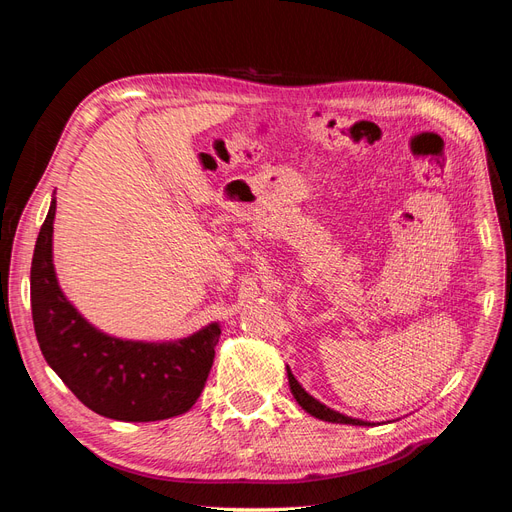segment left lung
I'll use <instances>...</instances> for the list:
<instances>
[{"mask_svg": "<svg viewBox=\"0 0 512 512\" xmlns=\"http://www.w3.org/2000/svg\"><path fill=\"white\" fill-rule=\"evenodd\" d=\"M286 371H288L290 393L294 395V399H297V404H299L305 412H309L312 416L320 418V421H327V423H342V425H371V423H367V421H361V418L346 416V414H342V412L331 410L329 406L320 404V401H318V399H314L312 395H309V393L303 389V386L297 382V378L292 376L290 367H286Z\"/></svg>", "mask_w": 512, "mask_h": 512, "instance_id": "8db88e82", "label": "left lung"}]
</instances>
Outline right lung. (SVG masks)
<instances>
[{
  "mask_svg": "<svg viewBox=\"0 0 512 512\" xmlns=\"http://www.w3.org/2000/svg\"><path fill=\"white\" fill-rule=\"evenodd\" d=\"M57 200L32 258V318L46 363L83 404L126 423L164 421L188 412L205 389L220 324L175 342H132L98 331L61 292L53 267Z\"/></svg>",
  "mask_w": 512,
  "mask_h": 512,
  "instance_id": "right-lung-1",
  "label": "right lung"
}]
</instances>
